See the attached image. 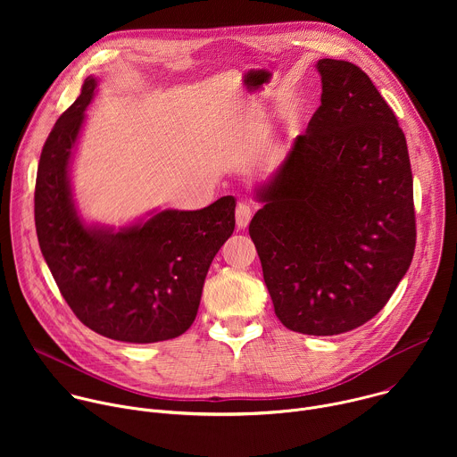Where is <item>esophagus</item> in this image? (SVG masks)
I'll return each instance as SVG.
<instances>
[{"label":"esophagus","instance_id":"esophagus-1","mask_svg":"<svg viewBox=\"0 0 457 457\" xmlns=\"http://www.w3.org/2000/svg\"><path fill=\"white\" fill-rule=\"evenodd\" d=\"M235 217H237V226L238 228H247V224L253 217V206L249 203H238Z\"/></svg>","mask_w":457,"mask_h":457}]
</instances>
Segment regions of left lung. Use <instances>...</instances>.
Wrapping results in <instances>:
<instances>
[{
	"mask_svg": "<svg viewBox=\"0 0 457 457\" xmlns=\"http://www.w3.org/2000/svg\"><path fill=\"white\" fill-rule=\"evenodd\" d=\"M321 104L256 187L249 235L275 312L312 337L376 316L416 247L412 171L398 119L349 61L320 59Z\"/></svg>",
	"mask_w": 457,
	"mask_h": 457,
	"instance_id": "1",
	"label": "left lung"
}]
</instances>
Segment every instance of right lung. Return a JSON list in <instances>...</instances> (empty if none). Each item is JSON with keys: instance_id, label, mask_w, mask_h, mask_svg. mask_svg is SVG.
Returning <instances> with one entry per match:
<instances>
[{"instance_id": "1", "label": "right lung", "mask_w": 457, "mask_h": 457, "mask_svg": "<svg viewBox=\"0 0 457 457\" xmlns=\"http://www.w3.org/2000/svg\"><path fill=\"white\" fill-rule=\"evenodd\" d=\"M97 79L54 124L34 193L41 253L74 314L97 335L128 344L180 337L197 316L212 260L235 229V199L197 212L164 210L119 231L78 215L69 168Z\"/></svg>"}]
</instances>
